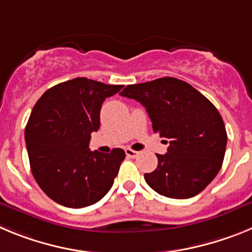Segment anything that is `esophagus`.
<instances>
[{"label": "esophagus", "mask_w": 252, "mask_h": 252, "mask_svg": "<svg viewBox=\"0 0 252 252\" xmlns=\"http://www.w3.org/2000/svg\"><path fill=\"white\" fill-rule=\"evenodd\" d=\"M125 153H126V155H127L128 158H136L137 155H139V151H135L132 150V149H125Z\"/></svg>", "instance_id": "obj_1"}]
</instances>
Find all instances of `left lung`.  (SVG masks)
<instances>
[{"label": "left lung", "instance_id": "1", "mask_svg": "<svg viewBox=\"0 0 252 252\" xmlns=\"http://www.w3.org/2000/svg\"><path fill=\"white\" fill-rule=\"evenodd\" d=\"M120 94L145 107L154 132L169 140L168 153L157 154L158 168L144 175L149 187L175 199L201 193L218 174L227 145L223 120L212 102L173 77L131 84Z\"/></svg>", "mask_w": 252, "mask_h": 252}]
</instances>
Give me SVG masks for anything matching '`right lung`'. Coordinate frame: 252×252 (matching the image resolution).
Returning <instances> with one entry per match:
<instances>
[{
	"mask_svg": "<svg viewBox=\"0 0 252 252\" xmlns=\"http://www.w3.org/2000/svg\"><path fill=\"white\" fill-rule=\"evenodd\" d=\"M122 86L74 78L51 87L31 111L25 141L31 173L43 192L69 208L94 204L107 194L126 154L90 150L107 97Z\"/></svg>",
	"mask_w": 252,
	"mask_h": 252,
	"instance_id": "add662e5",
	"label": "right lung"
}]
</instances>
